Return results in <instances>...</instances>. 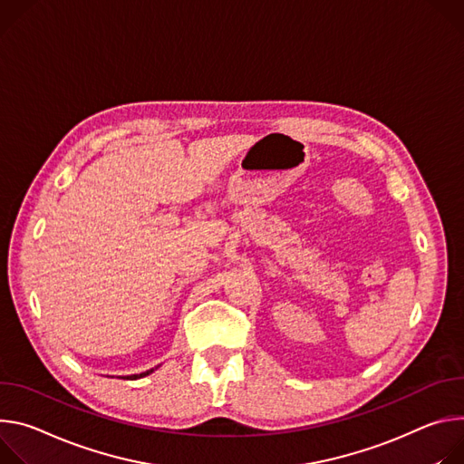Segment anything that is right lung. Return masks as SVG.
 Returning a JSON list of instances; mask_svg holds the SVG:
<instances>
[{"mask_svg":"<svg viewBox=\"0 0 464 464\" xmlns=\"http://www.w3.org/2000/svg\"><path fill=\"white\" fill-rule=\"evenodd\" d=\"M154 369H157V367H154ZM154 369H149V371H145V372H141V374H130V376H123V380H138V378L149 376L150 372H154Z\"/></svg>","mask_w":464,"mask_h":464,"instance_id":"right-lung-1","label":"right lung"}]
</instances>
